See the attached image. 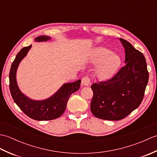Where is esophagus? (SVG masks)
Wrapping results in <instances>:
<instances>
[{
	"instance_id": "34e87169",
	"label": "esophagus",
	"mask_w": 157,
	"mask_h": 157,
	"mask_svg": "<svg viewBox=\"0 0 157 157\" xmlns=\"http://www.w3.org/2000/svg\"><path fill=\"white\" fill-rule=\"evenodd\" d=\"M82 84L84 86H88L90 84V79L88 77H84L82 79Z\"/></svg>"
}]
</instances>
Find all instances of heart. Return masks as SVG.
Listing matches in <instances>:
<instances>
[{
	"label": "heart",
	"instance_id": "heart-1",
	"mask_svg": "<svg viewBox=\"0 0 157 157\" xmlns=\"http://www.w3.org/2000/svg\"><path fill=\"white\" fill-rule=\"evenodd\" d=\"M90 61L93 64H98L95 69V74L102 79L111 78L118 71L121 65L120 56L102 46L94 49Z\"/></svg>",
	"mask_w": 157,
	"mask_h": 157
}]
</instances>
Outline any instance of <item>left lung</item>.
<instances>
[{"label":"left lung","mask_w":157,"mask_h":157,"mask_svg":"<svg viewBox=\"0 0 157 157\" xmlns=\"http://www.w3.org/2000/svg\"><path fill=\"white\" fill-rule=\"evenodd\" d=\"M125 48V65L107 81L91 86L90 109L96 117L119 121L137 109L144 98L149 74L146 59L129 42L119 38Z\"/></svg>","instance_id":"left-lung-1"}]
</instances>
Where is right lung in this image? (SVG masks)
<instances>
[{
    "instance_id": "right-lung-1",
    "label": "right lung",
    "mask_w": 157,
    "mask_h": 157,
    "mask_svg": "<svg viewBox=\"0 0 157 157\" xmlns=\"http://www.w3.org/2000/svg\"><path fill=\"white\" fill-rule=\"evenodd\" d=\"M51 39L49 36H41L36 37L35 42H46ZM31 48L32 45L23 48L17 53L11 65L9 72V88L12 98L20 109L29 117L37 121L56 119L65 112L69 96L79 90L81 79L64 84L54 94L46 99L36 101L29 98L19 88L16 74L20 62L26 56Z\"/></svg>"
}]
</instances>
